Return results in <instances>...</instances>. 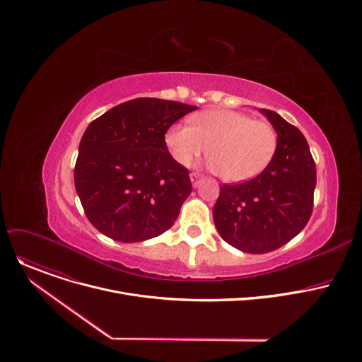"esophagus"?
<instances>
[{"mask_svg":"<svg viewBox=\"0 0 362 362\" xmlns=\"http://www.w3.org/2000/svg\"><path fill=\"white\" fill-rule=\"evenodd\" d=\"M202 175L200 173H197V172H193V173H190V180H192V185L194 186V187H197L199 186V182L202 180Z\"/></svg>","mask_w":362,"mask_h":362,"instance_id":"obj_1","label":"esophagus"}]
</instances>
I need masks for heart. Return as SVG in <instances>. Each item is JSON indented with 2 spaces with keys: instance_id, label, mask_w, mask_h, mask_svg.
I'll use <instances>...</instances> for the list:
<instances>
[{
  "instance_id": "b5f03b06",
  "label": "heart",
  "mask_w": 362,
  "mask_h": 362,
  "mask_svg": "<svg viewBox=\"0 0 362 362\" xmlns=\"http://www.w3.org/2000/svg\"><path fill=\"white\" fill-rule=\"evenodd\" d=\"M170 156L190 166L208 151L212 170L226 182L259 175L272 160L278 133L267 120L235 110L212 109L192 117V124H173L165 134Z\"/></svg>"
}]
</instances>
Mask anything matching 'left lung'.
I'll use <instances>...</instances> for the list:
<instances>
[{
	"label": "left lung",
	"mask_w": 362,
	"mask_h": 362,
	"mask_svg": "<svg viewBox=\"0 0 362 362\" xmlns=\"http://www.w3.org/2000/svg\"><path fill=\"white\" fill-rule=\"evenodd\" d=\"M261 113L278 133L274 158L253 179L222 185L214 208L223 240L249 253L275 250L306 226L317 185L315 162L300 130L272 110Z\"/></svg>",
	"instance_id": "obj_1"
}]
</instances>
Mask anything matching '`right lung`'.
I'll list each match as a JSON object with an SVG mask.
<instances>
[{"label": "right lung", "mask_w": 362, "mask_h": 362, "mask_svg": "<svg viewBox=\"0 0 362 362\" xmlns=\"http://www.w3.org/2000/svg\"><path fill=\"white\" fill-rule=\"evenodd\" d=\"M196 109L140 97L88 124L78 146L74 185L97 230L120 242H140L173 226L192 182L189 169L170 156L165 134Z\"/></svg>", "instance_id": "right-lung-1"}]
</instances>
